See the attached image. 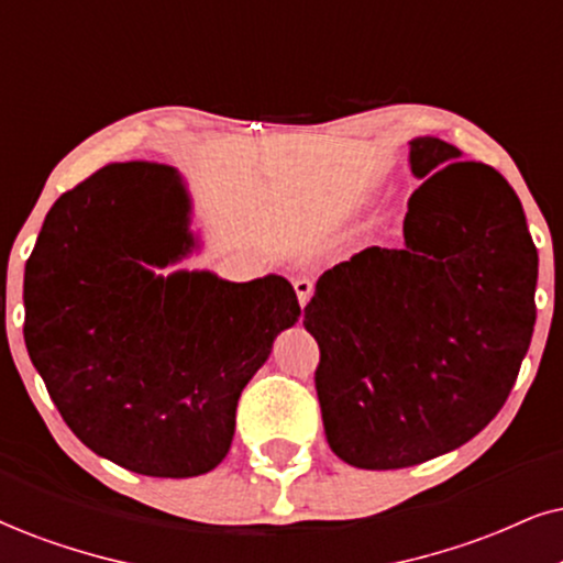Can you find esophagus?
Returning <instances> with one entry per match:
<instances>
[{"mask_svg": "<svg viewBox=\"0 0 563 563\" xmlns=\"http://www.w3.org/2000/svg\"><path fill=\"white\" fill-rule=\"evenodd\" d=\"M295 292H297V300H300V305L305 308V305L310 302V297H313V282L300 276V279H295Z\"/></svg>", "mask_w": 563, "mask_h": 563, "instance_id": "34e87169", "label": "esophagus"}]
</instances>
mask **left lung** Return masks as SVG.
<instances>
[{
    "mask_svg": "<svg viewBox=\"0 0 563 563\" xmlns=\"http://www.w3.org/2000/svg\"><path fill=\"white\" fill-rule=\"evenodd\" d=\"M460 158L412 137L422 185L405 245L323 271L305 308L325 441L352 467H412L475 439L530 350L538 250L522 203L496 169Z\"/></svg>",
    "mask_w": 563,
    "mask_h": 563,
    "instance_id": "obj_1",
    "label": "left lung"
}]
</instances>
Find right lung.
Wrapping results in <instances>:
<instances>
[{
	"label": "right lung",
	"mask_w": 563,
	"mask_h": 563,
	"mask_svg": "<svg viewBox=\"0 0 563 563\" xmlns=\"http://www.w3.org/2000/svg\"><path fill=\"white\" fill-rule=\"evenodd\" d=\"M190 224L177 169L109 164L52 206L25 263L23 336L48 397L93 454L148 477L224 460L242 388L300 318L279 274H158L200 250Z\"/></svg>",
	"instance_id": "right-lung-1"
}]
</instances>
